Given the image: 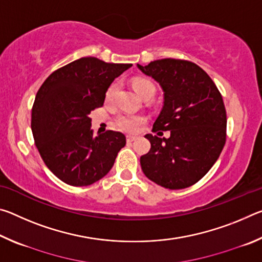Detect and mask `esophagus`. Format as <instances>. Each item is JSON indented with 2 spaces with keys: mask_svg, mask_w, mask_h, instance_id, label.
<instances>
[{
  "mask_svg": "<svg viewBox=\"0 0 262 262\" xmlns=\"http://www.w3.org/2000/svg\"><path fill=\"white\" fill-rule=\"evenodd\" d=\"M135 140H136V136H130V135L127 136V142H128V143H130V142L135 141Z\"/></svg>",
  "mask_w": 262,
  "mask_h": 262,
  "instance_id": "1",
  "label": "esophagus"
}]
</instances>
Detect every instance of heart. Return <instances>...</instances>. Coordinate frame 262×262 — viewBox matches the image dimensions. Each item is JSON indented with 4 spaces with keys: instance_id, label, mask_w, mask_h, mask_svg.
<instances>
[{
    "instance_id": "obj_1",
    "label": "heart",
    "mask_w": 262,
    "mask_h": 262,
    "mask_svg": "<svg viewBox=\"0 0 262 262\" xmlns=\"http://www.w3.org/2000/svg\"><path fill=\"white\" fill-rule=\"evenodd\" d=\"M132 84L134 90L139 94L140 97H142V98H144V97L148 95L154 96L155 94V85L151 81H149L147 78H135L133 79ZM115 90H117V84H111L107 91H106V100H111L113 98ZM145 120H147V119H145L143 115L120 113L117 115V118H115V123H117V126L120 128L121 130H125L127 133H135L139 129V127L141 125H143Z\"/></svg>"
}]
</instances>
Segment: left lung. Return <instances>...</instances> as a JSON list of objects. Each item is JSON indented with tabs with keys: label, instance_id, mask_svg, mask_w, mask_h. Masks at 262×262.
I'll return each instance as SVG.
<instances>
[{
	"label": "left lung",
	"instance_id": "1",
	"mask_svg": "<svg viewBox=\"0 0 262 262\" xmlns=\"http://www.w3.org/2000/svg\"><path fill=\"white\" fill-rule=\"evenodd\" d=\"M137 67L164 91L152 132H171L168 139L145 135L151 148L140 158L142 171L162 187H189L210 170L227 140L221 92L205 70L187 60L162 59Z\"/></svg>",
	"mask_w": 262,
	"mask_h": 262
}]
</instances>
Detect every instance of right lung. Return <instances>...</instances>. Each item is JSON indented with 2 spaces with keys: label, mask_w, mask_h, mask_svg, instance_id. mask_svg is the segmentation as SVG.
I'll list each match as a JSON object with an SVG mask.
<instances>
[{
  "label": "right lung",
  "mask_w": 262,
  "mask_h": 262,
  "mask_svg": "<svg viewBox=\"0 0 262 262\" xmlns=\"http://www.w3.org/2000/svg\"><path fill=\"white\" fill-rule=\"evenodd\" d=\"M130 63L82 57L48 76L35 96L31 128L46 166L63 183L89 186L108 173L126 145L120 132L94 136L91 111L104 105L114 78Z\"/></svg>",
  "instance_id": "right-lung-1"
}]
</instances>
